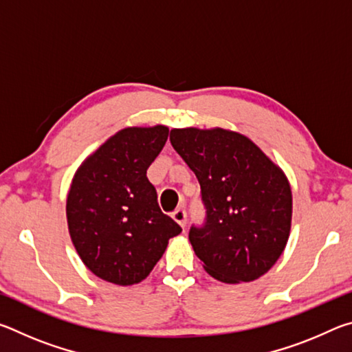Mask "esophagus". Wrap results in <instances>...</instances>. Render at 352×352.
Returning a JSON list of instances; mask_svg holds the SVG:
<instances>
[{
	"label": "esophagus",
	"mask_w": 352,
	"mask_h": 352,
	"mask_svg": "<svg viewBox=\"0 0 352 352\" xmlns=\"http://www.w3.org/2000/svg\"><path fill=\"white\" fill-rule=\"evenodd\" d=\"M172 217H174L175 222L180 225V226H186V222H188V212L184 208H178V210H175L174 212H172Z\"/></svg>",
	"instance_id": "34e87169"
}]
</instances>
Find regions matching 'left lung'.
I'll list each match as a JSON object with an SVG mask.
<instances>
[{"label":"left lung","mask_w":352,"mask_h":352,"mask_svg":"<svg viewBox=\"0 0 352 352\" xmlns=\"http://www.w3.org/2000/svg\"><path fill=\"white\" fill-rule=\"evenodd\" d=\"M170 144L199 178L205 222L189 241L222 283L254 281L287 243L292 192L283 170L247 136L223 129H174Z\"/></svg>","instance_id":"1"}]
</instances>
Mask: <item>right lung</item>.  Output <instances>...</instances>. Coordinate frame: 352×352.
Here are the masks:
<instances>
[{"label": "right lung", "mask_w": 352, "mask_h": 352, "mask_svg": "<svg viewBox=\"0 0 352 352\" xmlns=\"http://www.w3.org/2000/svg\"><path fill=\"white\" fill-rule=\"evenodd\" d=\"M169 129L129 127L105 141L76 172L67 217L74 247L104 281L132 285L144 279L182 226L158 206L147 169Z\"/></svg>", "instance_id": "right-lung-1"}]
</instances>
